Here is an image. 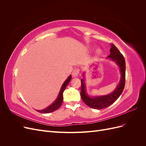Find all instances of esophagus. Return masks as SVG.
<instances>
[{"label":"esophagus","instance_id":"obj_1","mask_svg":"<svg viewBox=\"0 0 146 146\" xmlns=\"http://www.w3.org/2000/svg\"><path fill=\"white\" fill-rule=\"evenodd\" d=\"M78 74H79V69L75 68L72 72V76L73 77H78Z\"/></svg>","mask_w":146,"mask_h":146}]
</instances>
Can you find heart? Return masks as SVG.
I'll return each instance as SVG.
<instances>
[{
    "mask_svg": "<svg viewBox=\"0 0 146 146\" xmlns=\"http://www.w3.org/2000/svg\"><path fill=\"white\" fill-rule=\"evenodd\" d=\"M102 54V50L100 49V48H98L96 51V56H99V55H100Z\"/></svg>",
    "mask_w": 146,
    "mask_h": 146,
    "instance_id": "b5f03b06",
    "label": "heart"
}]
</instances>
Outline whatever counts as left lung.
Wrapping results in <instances>:
<instances>
[{
    "mask_svg": "<svg viewBox=\"0 0 146 146\" xmlns=\"http://www.w3.org/2000/svg\"><path fill=\"white\" fill-rule=\"evenodd\" d=\"M110 52V54L107 57V59L110 60L117 64L121 74V78L118 85L112 92L107 95L89 96L86 92V86L85 83L86 80L85 72H84L83 74V78L81 80V98L84 102L92 108L101 110L109 107L119 98L124 89L125 82V61L124 57L113 44H111Z\"/></svg>",
    "mask_w": 146,
    "mask_h": 146,
    "instance_id": "1",
    "label": "left lung"
}]
</instances>
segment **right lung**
I'll return each mask as SVG.
<instances>
[{
  "label": "right lung",
  "mask_w": 146,
  "mask_h": 146,
  "mask_svg": "<svg viewBox=\"0 0 146 146\" xmlns=\"http://www.w3.org/2000/svg\"><path fill=\"white\" fill-rule=\"evenodd\" d=\"M71 78H72L71 75H70V76L68 77V78L64 82L62 86L61 87V89L60 90L58 95L57 96L56 99L55 100L54 102H53L52 104H50L48 107H46V108L41 110H36V111L39 113H49L55 111V110H56L57 109H58L60 107L61 104H62L63 100V92L65 90L66 86H68L69 82L70 81V80H71Z\"/></svg>",
  "instance_id": "right-lung-1"
}]
</instances>
